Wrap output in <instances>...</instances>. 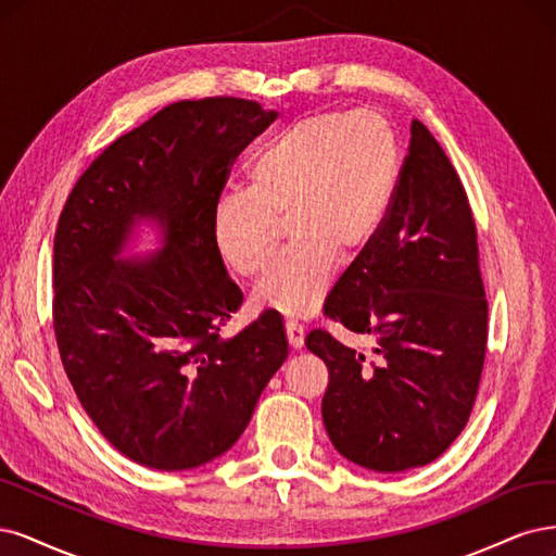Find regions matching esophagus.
<instances>
[{"label":"esophagus","mask_w":556,"mask_h":556,"mask_svg":"<svg viewBox=\"0 0 556 556\" xmlns=\"http://www.w3.org/2000/svg\"><path fill=\"white\" fill-rule=\"evenodd\" d=\"M286 339L293 349H302L304 346V328L295 320H286Z\"/></svg>","instance_id":"1"}]
</instances>
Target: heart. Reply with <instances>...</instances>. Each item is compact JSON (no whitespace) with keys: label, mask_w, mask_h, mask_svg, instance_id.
<instances>
[{"label":"heart","mask_w":556,"mask_h":556,"mask_svg":"<svg viewBox=\"0 0 556 556\" xmlns=\"http://www.w3.org/2000/svg\"><path fill=\"white\" fill-rule=\"evenodd\" d=\"M400 170L395 129L379 111L304 115L249 156L247 189L214 203V249L232 273L256 277L270 263L286 222L293 242L258 281L254 304L307 316L330 289L334 258L355 261L379 236Z\"/></svg>","instance_id":"obj_1"}]
</instances>
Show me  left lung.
Instances as JSON below:
<instances>
[{
	"instance_id": "left-lung-1",
	"label": "left lung",
	"mask_w": 556,
	"mask_h": 556,
	"mask_svg": "<svg viewBox=\"0 0 556 556\" xmlns=\"http://www.w3.org/2000/svg\"><path fill=\"white\" fill-rule=\"evenodd\" d=\"M324 312L376 342L365 361L326 330L304 339L330 371L320 414L332 445L381 473L434 462L471 416L488 300L467 191L422 122H410L379 236L339 277Z\"/></svg>"
}]
</instances>
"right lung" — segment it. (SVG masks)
<instances>
[{
  "mask_svg": "<svg viewBox=\"0 0 556 556\" xmlns=\"http://www.w3.org/2000/svg\"><path fill=\"white\" fill-rule=\"evenodd\" d=\"M261 103L177 101L111 142L66 199L52 256V324L87 416L122 455L159 471L224 455L289 357L263 312L219 337L242 304L210 236L232 161L275 122ZM140 220L162 249L119 260Z\"/></svg>",
  "mask_w": 556,
  "mask_h": 556,
  "instance_id": "add662e5",
  "label": "right lung"
}]
</instances>
